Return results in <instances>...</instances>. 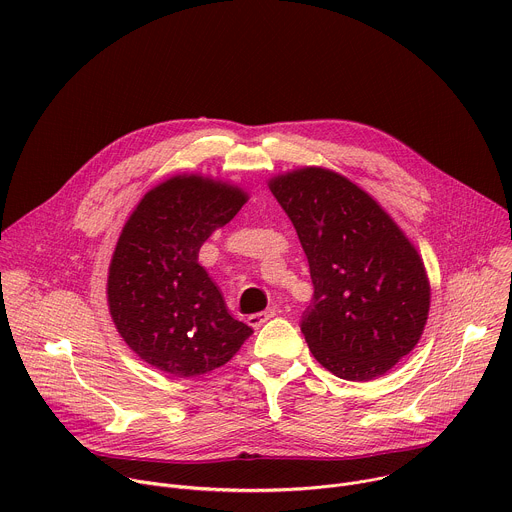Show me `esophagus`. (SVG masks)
<instances>
[{
    "label": "esophagus",
    "mask_w": 512,
    "mask_h": 512,
    "mask_svg": "<svg viewBox=\"0 0 512 512\" xmlns=\"http://www.w3.org/2000/svg\"><path fill=\"white\" fill-rule=\"evenodd\" d=\"M275 316V310L273 308H269V310H265V312H257V314H251L249 318H247V322H249V326H253V328H259L261 324H265L267 320H271Z\"/></svg>",
    "instance_id": "esophagus-1"
}]
</instances>
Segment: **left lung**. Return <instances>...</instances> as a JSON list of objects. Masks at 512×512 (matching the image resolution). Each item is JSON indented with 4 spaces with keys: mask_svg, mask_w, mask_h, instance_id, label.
<instances>
[{
    "mask_svg": "<svg viewBox=\"0 0 512 512\" xmlns=\"http://www.w3.org/2000/svg\"><path fill=\"white\" fill-rule=\"evenodd\" d=\"M310 263L302 332L346 381L385 375L419 342L431 289L423 259L383 206L338 172L308 166L269 180Z\"/></svg>",
    "mask_w": 512,
    "mask_h": 512,
    "instance_id": "obj_1",
    "label": "left lung"
}]
</instances>
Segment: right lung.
I'll return each mask as SVG.
<instances>
[{
    "mask_svg": "<svg viewBox=\"0 0 512 512\" xmlns=\"http://www.w3.org/2000/svg\"><path fill=\"white\" fill-rule=\"evenodd\" d=\"M249 200L235 184L180 174L139 200L117 239L107 304L125 344L172 377L227 364L253 334L198 263L202 243Z\"/></svg>",
    "mask_w": 512,
    "mask_h": 512,
    "instance_id": "add662e5",
    "label": "right lung"
}]
</instances>
